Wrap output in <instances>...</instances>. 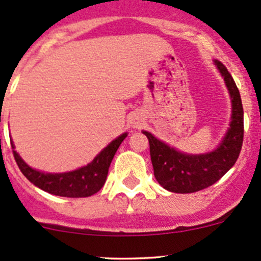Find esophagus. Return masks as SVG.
I'll return each mask as SVG.
<instances>
[{
	"label": "esophagus",
	"mask_w": 261,
	"mask_h": 261,
	"mask_svg": "<svg viewBox=\"0 0 261 261\" xmlns=\"http://www.w3.org/2000/svg\"><path fill=\"white\" fill-rule=\"evenodd\" d=\"M131 126H133V127H139V126H140V122H139L138 118L134 117L133 120H131Z\"/></svg>",
	"instance_id": "34e87169"
}]
</instances>
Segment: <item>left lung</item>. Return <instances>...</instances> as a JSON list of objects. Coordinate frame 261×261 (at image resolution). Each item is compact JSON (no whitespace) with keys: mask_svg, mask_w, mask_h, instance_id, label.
I'll use <instances>...</instances> for the list:
<instances>
[{"mask_svg":"<svg viewBox=\"0 0 261 261\" xmlns=\"http://www.w3.org/2000/svg\"><path fill=\"white\" fill-rule=\"evenodd\" d=\"M231 98V122L222 141L204 154H187L169 146L152 134L143 131L149 140L154 175L158 183L174 193H193L212 186L238 160L244 140V110L240 92L225 65L215 60Z\"/></svg>","mask_w":261,"mask_h":261,"instance_id":"obj_1","label":"left lung"}]
</instances>
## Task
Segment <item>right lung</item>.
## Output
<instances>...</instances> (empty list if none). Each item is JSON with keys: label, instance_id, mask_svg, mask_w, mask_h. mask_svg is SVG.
I'll return each mask as SVG.
<instances>
[{"label": "right lung", "instance_id": "1", "mask_svg": "<svg viewBox=\"0 0 261 261\" xmlns=\"http://www.w3.org/2000/svg\"><path fill=\"white\" fill-rule=\"evenodd\" d=\"M126 136H127V133H123L122 135L116 138L86 167L67 173H44L33 169L21 159V156L15 150L12 140L11 146L18 168L34 186L55 196L80 198V197L92 196L103 187L107 174H109L110 164L114 159L118 146L125 140Z\"/></svg>", "mask_w": 261, "mask_h": 261}]
</instances>
